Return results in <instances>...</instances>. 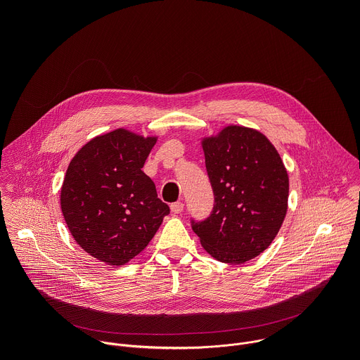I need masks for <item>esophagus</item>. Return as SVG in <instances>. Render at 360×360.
<instances>
[{"mask_svg": "<svg viewBox=\"0 0 360 360\" xmlns=\"http://www.w3.org/2000/svg\"><path fill=\"white\" fill-rule=\"evenodd\" d=\"M171 211H172V214H181L184 211V203L182 202H174L171 205Z\"/></svg>", "mask_w": 360, "mask_h": 360, "instance_id": "34e87169", "label": "esophagus"}]
</instances>
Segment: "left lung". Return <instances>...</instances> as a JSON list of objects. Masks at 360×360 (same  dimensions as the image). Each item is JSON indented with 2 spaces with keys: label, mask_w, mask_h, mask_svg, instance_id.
Masks as SVG:
<instances>
[{
  "label": "left lung",
  "mask_w": 360,
  "mask_h": 360,
  "mask_svg": "<svg viewBox=\"0 0 360 360\" xmlns=\"http://www.w3.org/2000/svg\"><path fill=\"white\" fill-rule=\"evenodd\" d=\"M215 195L211 215L192 229L211 256L243 264L278 235L286 211L289 178L276 148L259 131L229 125L202 139Z\"/></svg>",
  "instance_id": "1"
}]
</instances>
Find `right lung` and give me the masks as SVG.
I'll return each instance as SVG.
<instances>
[{
	"mask_svg": "<svg viewBox=\"0 0 360 360\" xmlns=\"http://www.w3.org/2000/svg\"><path fill=\"white\" fill-rule=\"evenodd\" d=\"M155 142L118 128L86 142L68 165L61 211L75 242L98 261L125 265L169 214L142 171Z\"/></svg>",
	"mask_w": 360,
	"mask_h": 360,
	"instance_id": "obj_1",
	"label": "right lung"
}]
</instances>
